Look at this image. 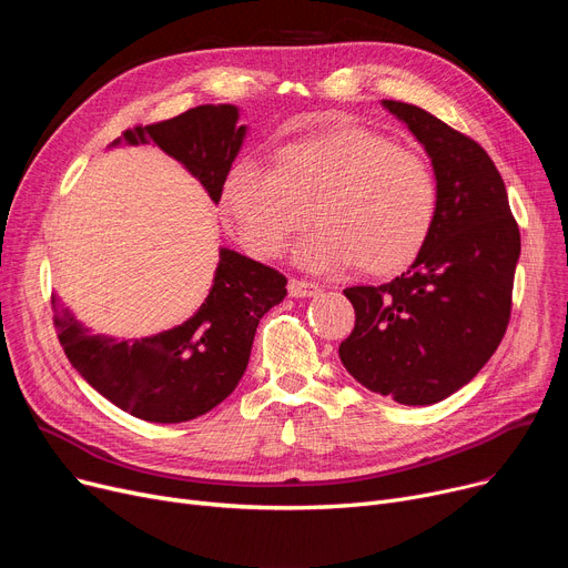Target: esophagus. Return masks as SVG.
I'll use <instances>...</instances> for the list:
<instances>
[{"label":"esophagus","instance_id":"esophagus-1","mask_svg":"<svg viewBox=\"0 0 568 568\" xmlns=\"http://www.w3.org/2000/svg\"><path fill=\"white\" fill-rule=\"evenodd\" d=\"M287 292H290V296H315L320 292V285L311 283V281H302V278H290Z\"/></svg>","mask_w":568,"mask_h":568}]
</instances>
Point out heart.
<instances>
[{"mask_svg":"<svg viewBox=\"0 0 568 568\" xmlns=\"http://www.w3.org/2000/svg\"><path fill=\"white\" fill-rule=\"evenodd\" d=\"M223 204L255 257L278 255L313 209L320 225L296 248V260L311 268L359 262L366 274H392L428 242L439 189L422 154L382 133L345 126L290 142L278 168L242 159L225 176Z\"/></svg>","mask_w":568,"mask_h":568,"instance_id":"heart-1","label":"heart"}]
</instances>
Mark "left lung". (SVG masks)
<instances>
[{
    "instance_id": "obj_1",
    "label": "left lung",
    "mask_w": 568,
    "mask_h": 568,
    "mask_svg": "<svg viewBox=\"0 0 568 568\" xmlns=\"http://www.w3.org/2000/svg\"><path fill=\"white\" fill-rule=\"evenodd\" d=\"M433 161L439 189L428 242L407 272L343 290L354 306L338 354L373 394L433 405L465 386L511 317L520 230L486 149L419 105L384 101Z\"/></svg>"
}]
</instances>
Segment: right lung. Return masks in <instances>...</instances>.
I'll use <instances>...</instances> for the list:
<instances>
[{
    "label": "right lung",
    "mask_w": 568,
    "mask_h": 568,
    "mask_svg": "<svg viewBox=\"0 0 568 568\" xmlns=\"http://www.w3.org/2000/svg\"><path fill=\"white\" fill-rule=\"evenodd\" d=\"M234 105H197L165 122L122 133L129 144H159L214 202L242 149L246 126ZM119 142V140H116ZM287 278L230 248L197 313L170 332L114 341L92 336L52 294L54 329L73 368L119 409L142 422L182 424L223 403L242 379L262 315L285 300Z\"/></svg>",
    "instance_id": "right-lung-1"
}]
</instances>
